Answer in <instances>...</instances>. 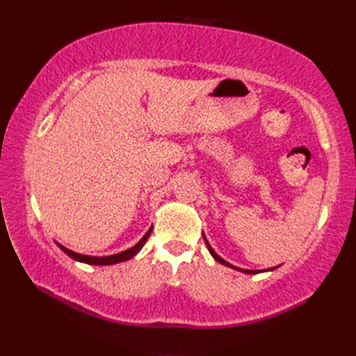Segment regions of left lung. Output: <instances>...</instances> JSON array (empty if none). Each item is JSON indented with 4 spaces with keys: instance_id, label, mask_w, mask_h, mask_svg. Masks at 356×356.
Wrapping results in <instances>:
<instances>
[{
    "instance_id": "1",
    "label": "left lung",
    "mask_w": 356,
    "mask_h": 356,
    "mask_svg": "<svg viewBox=\"0 0 356 356\" xmlns=\"http://www.w3.org/2000/svg\"><path fill=\"white\" fill-rule=\"evenodd\" d=\"M203 238H205V241H207V248H208V251H209V254L214 257V260L216 261H218V263H222V264H225V266H229V268H232V269H237V270H240V272H245V274H259V272H261V270H251V269H240V268H237V266H232L231 263H228L226 260H223L220 255H217L216 254V251L213 248H211V245L208 243V240H207V237L203 236ZM275 268H270V269H268V270H274Z\"/></svg>"
}]
</instances>
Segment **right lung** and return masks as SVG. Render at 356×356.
<instances>
[{
  "mask_svg": "<svg viewBox=\"0 0 356 356\" xmlns=\"http://www.w3.org/2000/svg\"><path fill=\"white\" fill-rule=\"evenodd\" d=\"M151 231H153V226H151V228L147 231V234L145 236H143L138 243H136L133 248H130V249H127V251H122V252H119V254H113V255H107V257H95V255H84V254H78V252H73L72 249H67L65 246H63V245H59L58 241H56V245L63 249V251L69 255V257H72L73 260H76V261H82V263H87V264H96V266H108V264H116V263H122V261H127V260H130V259H133V257L138 254L140 249L143 248V245H145V241L148 240V237H149V234H151Z\"/></svg>",
  "mask_w": 356,
  "mask_h": 356,
  "instance_id": "add662e5",
  "label": "right lung"
}]
</instances>
